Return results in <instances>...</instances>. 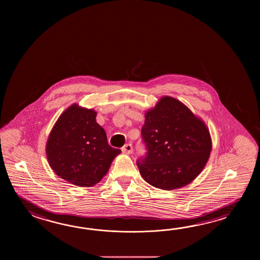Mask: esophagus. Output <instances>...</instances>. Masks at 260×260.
Masks as SVG:
<instances>
[{
  "mask_svg": "<svg viewBox=\"0 0 260 260\" xmlns=\"http://www.w3.org/2000/svg\"><path fill=\"white\" fill-rule=\"evenodd\" d=\"M122 152L126 154H131L133 152V146L131 144H126L122 148Z\"/></svg>",
  "mask_w": 260,
  "mask_h": 260,
  "instance_id": "1",
  "label": "esophagus"
}]
</instances>
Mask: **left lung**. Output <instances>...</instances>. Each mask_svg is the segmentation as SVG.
I'll return each mask as SVG.
<instances>
[{"label":"left lung","instance_id":"1","mask_svg":"<svg viewBox=\"0 0 260 260\" xmlns=\"http://www.w3.org/2000/svg\"><path fill=\"white\" fill-rule=\"evenodd\" d=\"M141 135L148 152L140 175L155 188L171 190L192 182L212 150L209 129L181 101L162 96L145 113Z\"/></svg>","mask_w":260,"mask_h":260}]
</instances>
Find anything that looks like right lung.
<instances>
[{
	"label": "right lung",
	"instance_id": "right-lung-1",
	"mask_svg": "<svg viewBox=\"0 0 260 260\" xmlns=\"http://www.w3.org/2000/svg\"><path fill=\"white\" fill-rule=\"evenodd\" d=\"M96 111L72 104L61 114L46 142V157L56 176L78 187H92L105 177L121 153L111 147Z\"/></svg>",
	"mask_w": 260,
	"mask_h": 260
}]
</instances>
